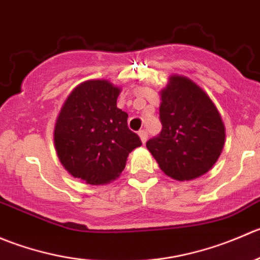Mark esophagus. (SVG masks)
<instances>
[{"label":"esophagus","instance_id":"esophagus-1","mask_svg":"<svg viewBox=\"0 0 260 260\" xmlns=\"http://www.w3.org/2000/svg\"><path fill=\"white\" fill-rule=\"evenodd\" d=\"M139 136H140V140L141 143H145L146 140H148V133H146L145 130H140L139 131Z\"/></svg>","mask_w":260,"mask_h":260}]
</instances>
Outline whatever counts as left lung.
I'll return each instance as SVG.
<instances>
[{"mask_svg": "<svg viewBox=\"0 0 260 260\" xmlns=\"http://www.w3.org/2000/svg\"><path fill=\"white\" fill-rule=\"evenodd\" d=\"M161 131L146 141L159 168L176 181H191L217 161L225 126L206 92L183 76H172L161 89Z\"/></svg>", "mask_w": 260, "mask_h": 260, "instance_id": "8db88e82", "label": "left lung"}]
</instances>
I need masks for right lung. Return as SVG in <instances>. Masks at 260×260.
Wrapping results in <instances>:
<instances>
[{"label":"right lung","mask_w":260,"mask_h":260,"mask_svg":"<svg viewBox=\"0 0 260 260\" xmlns=\"http://www.w3.org/2000/svg\"><path fill=\"white\" fill-rule=\"evenodd\" d=\"M119 87L106 79L77 86L64 102L54 129L61 166L88 184H106L121 174L127 156L141 145L117 107Z\"/></svg>","instance_id":"right-lung-1"}]
</instances>
